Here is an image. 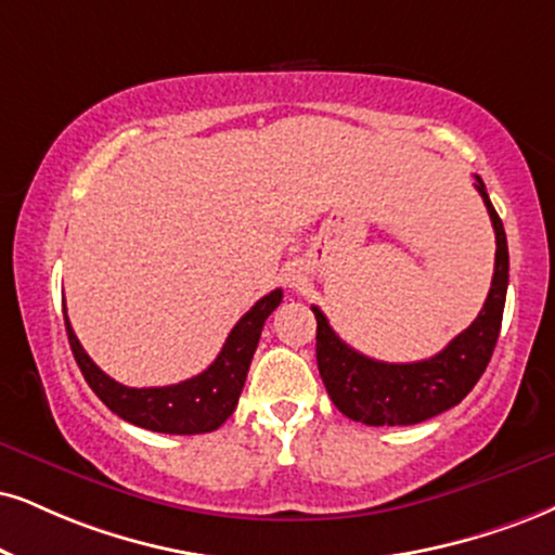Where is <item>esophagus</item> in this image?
I'll use <instances>...</instances> for the list:
<instances>
[{
	"mask_svg": "<svg viewBox=\"0 0 555 555\" xmlns=\"http://www.w3.org/2000/svg\"><path fill=\"white\" fill-rule=\"evenodd\" d=\"M285 280H288L291 288H304L306 283H309V272H306V264L304 262H288L285 264Z\"/></svg>",
	"mask_w": 555,
	"mask_h": 555,
	"instance_id": "esophagus-1",
	"label": "esophagus"
}]
</instances>
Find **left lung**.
Wrapping results in <instances>:
<instances>
[{
    "instance_id": "1",
    "label": "left lung",
    "mask_w": 555,
    "mask_h": 555,
    "mask_svg": "<svg viewBox=\"0 0 555 555\" xmlns=\"http://www.w3.org/2000/svg\"><path fill=\"white\" fill-rule=\"evenodd\" d=\"M476 190L487 205L496 234L494 278L487 304L466 332L420 362H380L352 350L317 306V362L326 393L341 414L371 427L420 424L461 403L487 371L502 330L504 300L509 283V249L502 218L489 201L487 184L476 175Z\"/></svg>"
}]
</instances>
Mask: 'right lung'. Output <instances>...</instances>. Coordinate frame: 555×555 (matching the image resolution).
Returning <instances> with one entry per match:
<instances>
[{
    "instance_id": "1",
    "label": "right lung",
    "mask_w": 555,
    "mask_h": 555,
    "mask_svg": "<svg viewBox=\"0 0 555 555\" xmlns=\"http://www.w3.org/2000/svg\"><path fill=\"white\" fill-rule=\"evenodd\" d=\"M283 300V291H272L270 296L259 298L236 326L225 337L223 350L218 352L214 365L195 378H188L175 386L159 388H131L113 380L102 373L92 358L79 345L77 334L68 324L66 309V334L72 345L74 360H77L81 375L89 383L98 399L120 420L135 424V427L152 429L164 435H203L214 433L234 414L238 396H242L246 373H249L251 358L259 345L264 319L278 309Z\"/></svg>"
}]
</instances>
